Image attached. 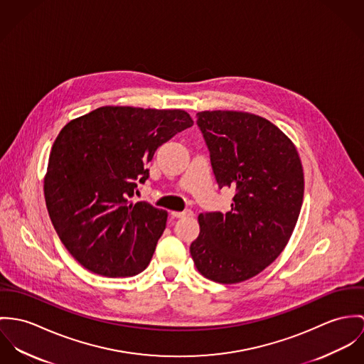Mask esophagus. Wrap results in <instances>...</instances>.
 <instances>
[{
	"instance_id": "obj_1",
	"label": "esophagus",
	"mask_w": 364,
	"mask_h": 364,
	"mask_svg": "<svg viewBox=\"0 0 364 364\" xmlns=\"http://www.w3.org/2000/svg\"><path fill=\"white\" fill-rule=\"evenodd\" d=\"M171 216L173 218H186V216H193V210H190V209H186V210H183V212H171Z\"/></svg>"
}]
</instances>
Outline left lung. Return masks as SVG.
<instances>
[{
	"instance_id": "left-lung-1",
	"label": "left lung",
	"mask_w": 364,
	"mask_h": 364,
	"mask_svg": "<svg viewBox=\"0 0 364 364\" xmlns=\"http://www.w3.org/2000/svg\"><path fill=\"white\" fill-rule=\"evenodd\" d=\"M197 117L218 187L233 188L235 197L228 212L200 213L190 252L205 278L242 282L289 242L303 203V167L291 141L259 116L216 110Z\"/></svg>"
}]
</instances>
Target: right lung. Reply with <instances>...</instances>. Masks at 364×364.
I'll list each match as a JSON object with an SVG mask.
<instances>
[{
  "label": "right lung",
  "instance_id": "obj_1",
  "mask_svg": "<svg viewBox=\"0 0 364 364\" xmlns=\"http://www.w3.org/2000/svg\"><path fill=\"white\" fill-rule=\"evenodd\" d=\"M193 124L183 110L106 106L61 129L44 197L60 240L82 267L109 278L148 267L167 212L129 198L149 178L156 149Z\"/></svg>",
  "mask_w": 364,
  "mask_h": 364
}]
</instances>
